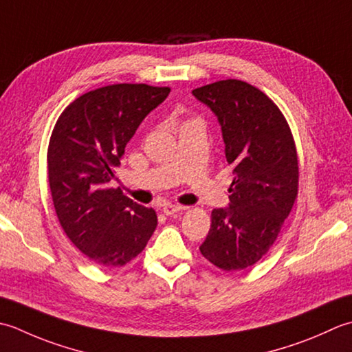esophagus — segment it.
Listing matches in <instances>:
<instances>
[{
  "label": "esophagus",
  "instance_id": "obj_1",
  "mask_svg": "<svg viewBox=\"0 0 352 352\" xmlns=\"http://www.w3.org/2000/svg\"><path fill=\"white\" fill-rule=\"evenodd\" d=\"M184 206H179V205H173V204H166L162 206V212L166 214V216H173L175 212L182 211Z\"/></svg>",
  "mask_w": 352,
  "mask_h": 352
}]
</instances>
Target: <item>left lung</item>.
I'll use <instances>...</instances> for the list:
<instances>
[{
  "label": "left lung",
  "mask_w": 352,
  "mask_h": 352,
  "mask_svg": "<svg viewBox=\"0 0 352 352\" xmlns=\"http://www.w3.org/2000/svg\"><path fill=\"white\" fill-rule=\"evenodd\" d=\"M217 117L232 167L229 206L211 212L200 252L223 270L255 264L274 245L298 195V155L281 111L255 86L220 80L192 89Z\"/></svg>",
  "instance_id": "obj_1"
}]
</instances>
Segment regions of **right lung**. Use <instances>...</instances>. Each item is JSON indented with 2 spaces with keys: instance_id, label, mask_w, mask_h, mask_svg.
Returning <instances> with one entry per match:
<instances>
[{
  "instance_id": "add662e5",
  "label": "right lung",
  "mask_w": 352,
  "mask_h": 352,
  "mask_svg": "<svg viewBox=\"0 0 352 352\" xmlns=\"http://www.w3.org/2000/svg\"><path fill=\"white\" fill-rule=\"evenodd\" d=\"M168 94L170 88L144 83L103 86L76 98L53 129L47 161L57 219L73 245L98 266H124L155 232V210L109 182L141 121Z\"/></svg>"
}]
</instances>
